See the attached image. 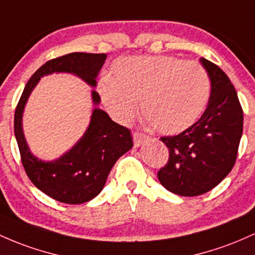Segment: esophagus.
<instances>
[{"instance_id": "1", "label": "esophagus", "mask_w": 255, "mask_h": 255, "mask_svg": "<svg viewBox=\"0 0 255 255\" xmlns=\"http://www.w3.org/2000/svg\"><path fill=\"white\" fill-rule=\"evenodd\" d=\"M145 140H147V135H145V134L139 133V132L133 133V141H134V146L135 147L140 146Z\"/></svg>"}]
</instances>
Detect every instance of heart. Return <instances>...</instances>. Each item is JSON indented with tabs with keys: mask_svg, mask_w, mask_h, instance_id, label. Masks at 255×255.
I'll return each mask as SVG.
<instances>
[{
	"mask_svg": "<svg viewBox=\"0 0 255 255\" xmlns=\"http://www.w3.org/2000/svg\"><path fill=\"white\" fill-rule=\"evenodd\" d=\"M114 78H103L99 93L115 119L128 123L141 114L156 132H185L201 117L211 94L202 65L172 55H130L113 65Z\"/></svg>",
	"mask_w": 255,
	"mask_h": 255,
	"instance_id": "obj_1",
	"label": "heart"
}]
</instances>
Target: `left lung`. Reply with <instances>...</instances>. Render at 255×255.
I'll return each mask as SVG.
<instances>
[{"mask_svg":"<svg viewBox=\"0 0 255 255\" xmlns=\"http://www.w3.org/2000/svg\"><path fill=\"white\" fill-rule=\"evenodd\" d=\"M200 61L211 80L208 105L185 132L161 138L169 158L157 173L168 191L187 197L211 191L231 172L243 130V111L230 78L212 61Z\"/></svg>","mask_w":255,"mask_h":255,"instance_id":"1","label":"left lung"}]
</instances>
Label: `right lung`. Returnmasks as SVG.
Wrapping results in <instances>:
<instances>
[{
    "label": "right lung",
    "mask_w": 255,
    "mask_h": 255,
    "mask_svg": "<svg viewBox=\"0 0 255 255\" xmlns=\"http://www.w3.org/2000/svg\"><path fill=\"white\" fill-rule=\"evenodd\" d=\"M106 54L70 53L47 61L27 81L14 115V134L27 177L49 197L80 205L93 200L104 187L115 162L132 149L130 130L114 122L104 110L98 108L100 97L92 91L94 109L85 134L74 146L54 161H42L30 150L23 130V114L27 99L41 77L68 72L96 87V78L104 65Z\"/></svg>",
    "instance_id": "obj_1"
}]
</instances>
